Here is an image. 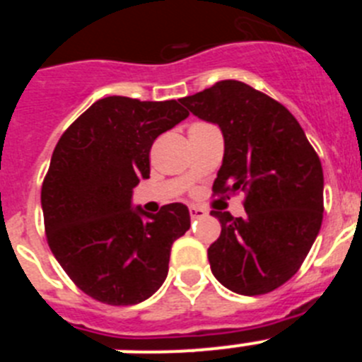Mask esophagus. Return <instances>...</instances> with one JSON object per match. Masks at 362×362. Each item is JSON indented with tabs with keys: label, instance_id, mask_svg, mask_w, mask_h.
<instances>
[{
	"label": "esophagus",
	"instance_id": "1",
	"mask_svg": "<svg viewBox=\"0 0 362 362\" xmlns=\"http://www.w3.org/2000/svg\"><path fill=\"white\" fill-rule=\"evenodd\" d=\"M190 217L192 219H199V217H204V216H209V212L204 209H201V206H190Z\"/></svg>",
	"mask_w": 362,
	"mask_h": 362
}]
</instances>
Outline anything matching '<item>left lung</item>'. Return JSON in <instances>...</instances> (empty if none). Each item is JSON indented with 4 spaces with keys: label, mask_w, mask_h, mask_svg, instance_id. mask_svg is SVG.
I'll return each mask as SVG.
<instances>
[{
    "label": "left lung",
    "mask_w": 362,
    "mask_h": 362,
    "mask_svg": "<svg viewBox=\"0 0 362 362\" xmlns=\"http://www.w3.org/2000/svg\"><path fill=\"white\" fill-rule=\"evenodd\" d=\"M217 124L225 156L216 194L245 192V217L212 212L221 235L209 248L212 274L241 296L279 288L299 270L322 223V166L296 117L241 81H219L179 99Z\"/></svg>",
    "instance_id": "obj_1"
}]
</instances>
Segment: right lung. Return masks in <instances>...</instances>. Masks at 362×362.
<instances>
[{
  "mask_svg": "<svg viewBox=\"0 0 362 362\" xmlns=\"http://www.w3.org/2000/svg\"><path fill=\"white\" fill-rule=\"evenodd\" d=\"M188 117L177 101L98 99L54 148L41 188L45 232L57 263L94 299L137 305L161 288L170 248L190 228L187 204L132 206L150 177V148Z\"/></svg>",
  "mask_w": 362,
  "mask_h": 362,
  "instance_id": "right-lung-1",
  "label": "right lung"
}]
</instances>
